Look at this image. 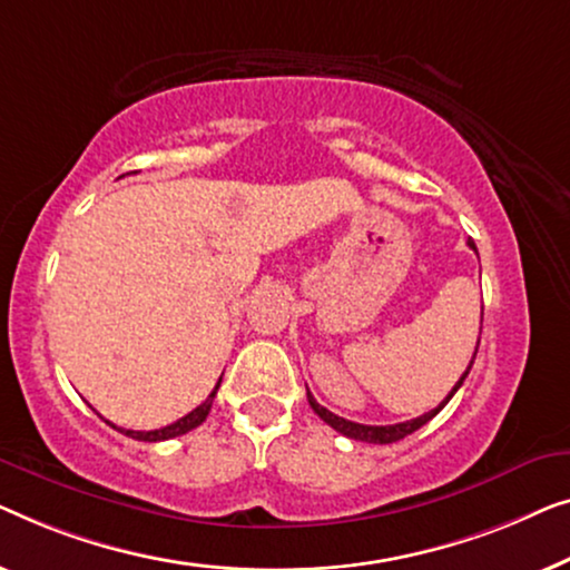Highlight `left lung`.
Returning a JSON list of instances; mask_svg holds the SVG:
<instances>
[{
    "mask_svg": "<svg viewBox=\"0 0 570 570\" xmlns=\"http://www.w3.org/2000/svg\"><path fill=\"white\" fill-rule=\"evenodd\" d=\"M470 247H472V250H475V243H470ZM478 346H480V338H478ZM475 354H478V348H475ZM475 354H472V362H475ZM472 362H470V366H468V372H464V374L460 376V382L454 384L452 392H449V395L442 400V403H439V405L434 407V411L423 413V415H419V419H413V421L392 423V426H366V423H354V421L341 419V415H335V413L327 411V407L320 405L317 400L312 397L309 390H307V400H309L312 411H315V413L320 415V419H323V421L327 423V426H333L335 431H338V434L348 436V439H356V442H366V444H392V442H400V439H405L407 434H413V431H419V429L423 426V423H429L439 411H442V407L449 403V400L454 397V392L462 387L464 376H468L470 368H472Z\"/></svg>",
    "mask_w": 570,
    "mask_h": 570,
    "instance_id": "obj_1",
    "label": "left lung"
}]
</instances>
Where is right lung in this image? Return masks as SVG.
<instances>
[{
  "instance_id": "right-lung-1",
  "label": "right lung",
  "mask_w": 570,
  "mask_h": 570,
  "mask_svg": "<svg viewBox=\"0 0 570 570\" xmlns=\"http://www.w3.org/2000/svg\"><path fill=\"white\" fill-rule=\"evenodd\" d=\"M219 384H222V376H219V382H216V387L212 390V395H208L202 405L194 407V411H190L188 415H183V419L170 423V426H163V429H155V431H131V429H118L110 421L108 423L116 431H121V434L136 439V442H165V439L183 436V434H188V431H194L196 426H202V423L206 421V415H208V411H212V403L216 397V390H219Z\"/></svg>"
}]
</instances>
